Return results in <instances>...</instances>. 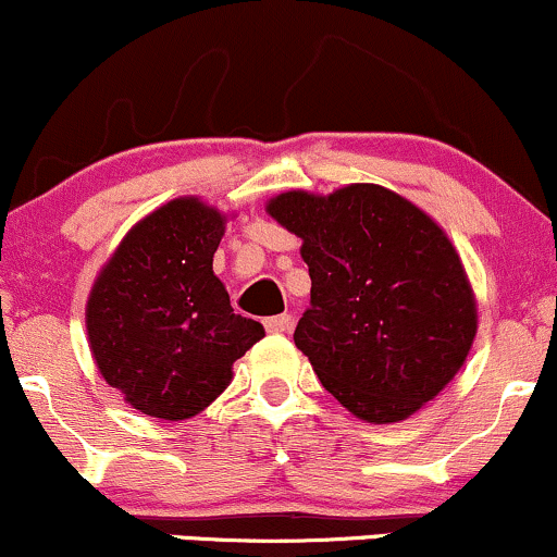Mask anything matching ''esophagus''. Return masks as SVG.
Returning <instances> with one entry per match:
<instances>
[{
    "label": "esophagus",
    "instance_id": "esophagus-1",
    "mask_svg": "<svg viewBox=\"0 0 557 557\" xmlns=\"http://www.w3.org/2000/svg\"><path fill=\"white\" fill-rule=\"evenodd\" d=\"M292 323H294V318L292 315H273V318H268L265 320V331L268 333H286L292 329Z\"/></svg>",
    "mask_w": 557,
    "mask_h": 557
}]
</instances>
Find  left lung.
I'll list each match as a JSON object with an SVG mask.
<instances>
[{
  "instance_id": "8db88e82",
  "label": "left lung",
  "mask_w": 557,
  "mask_h": 557,
  "mask_svg": "<svg viewBox=\"0 0 557 557\" xmlns=\"http://www.w3.org/2000/svg\"><path fill=\"white\" fill-rule=\"evenodd\" d=\"M268 213L302 237L312 289L294 344L325 391L375 424L433 401L476 333L472 286L443 228L381 185L329 198L294 189Z\"/></svg>"
}]
</instances>
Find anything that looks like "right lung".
I'll return each mask as SVG.
<instances>
[{"label":"right lung","mask_w":557,"mask_h":557,"mask_svg":"<svg viewBox=\"0 0 557 557\" xmlns=\"http://www.w3.org/2000/svg\"><path fill=\"white\" fill-rule=\"evenodd\" d=\"M224 215L198 198L153 211L116 247L90 292V351L111 388L143 414L187 420L232 381V364L265 336L213 276Z\"/></svg>","instance_id":"obj_1"}]
</instances>
